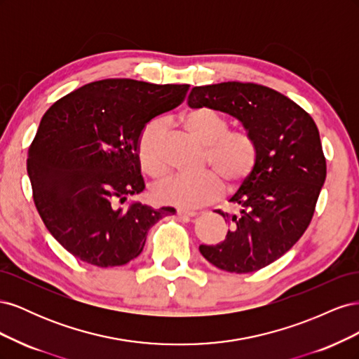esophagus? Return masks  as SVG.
<instances>
[{
    "instance_id": "obj_1",
    "label": "esophagus",
    "mask_w": 359,
    "mask_h": 359,
    "mask_svg": "<svg viewBox=\"0 0 359 359\" xmlns=\"http://www.w3.org/2000/svg\"><path fill=\"white\" fill-rule=\"evenodd\" d=\"M177 214L180 215V217H196L198 215V212L196 211H189V210H177Z\"/></svg>"
}]
</instances>
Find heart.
<instances>
[{"instance_id": "heart-1", "label": "heart", "mask_w": 359, "mask_h": 359, "mask_svg": "<svg viewBox=\"0 0 359 359\" xmlns=\"http://www.w3.org/2000/svg\"><path fill=\"white\" fill-rule=\"evenodd\" d=\"M180 123L205 147L203 168L211 170L194 177H172L157 184L153 189L157 202L181 208H198L222 196L223 182L229 189H236L252 175L259 158V147L252 133L243 128L229 130V119L211 107L184 112ZM163 137V123L153 119L142 128L137 140L140 168L147 175L157 180L168 173Z\"/></svg>"}]
</instances>
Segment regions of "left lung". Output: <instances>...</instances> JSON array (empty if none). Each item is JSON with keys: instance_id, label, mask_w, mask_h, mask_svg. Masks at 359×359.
Wrapping results in <instances>:
<instances>
[{"instance_id": "8db88e82", "label": "left lung", "mask_w": 359, "mask_h": 359, "mask_svg": "<svg viewBox=\"0 0 359 359\" xmlns=\"http://www.w3.org/2000/svg\"><path fill=\"white\" fill-rule=\"evenodd\" d=\"M187 103L240 119L259 147L253 173L231 198L238 211H215L229 224L224 241L202 244L201 253L229 273L265 268L297 244L313 219L327 178L319 130L301 106L257 83L194 86Z\"/></svg>"}]
</instances>
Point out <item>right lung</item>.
Listing matches in <instances>:
<instances>
[{"instance_id": "add662e5", "label": "right lung", "mask_w": 359, "mask_h": 359, "mask_svg": "<svg viewBox=\"0 0 359 359\" xmlns=\"http://www.w3.org/2000/svg\"><path fill=\"white\" fill-rule=\"evenodd\" d=\"M184 85L103 79L64 95L43 115L28 149L36 208L52 236L82 262L121 266L142 253L147 233L175 208L140 202L137 140L154 116L177 107Z\"/></svg>"}]
</instances>
